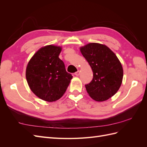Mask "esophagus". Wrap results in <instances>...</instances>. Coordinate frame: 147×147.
I'll use <instances>...</instances> for the list:
<instances>
[{
	"label": "esophagus",
	"instance_id": "34e87169",
	"mask_svg": "<svg viewBox=\"0 0 147 147\" xmlns=\"http://www.w3.org/2000/svg\"><path fill=\"white\" fill-rule=\"evenodd\" d=\"M80 70H78L77 72H76L75 73V75H76V76H78V75H80Z\"/></svg>",
	"mask_w": 147,
	"mask_h": 147
}]
</instances>
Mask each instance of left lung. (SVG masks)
<instances>
[{
	"mask_svg": "<svg viewBox=\"0 0 147 147\" xmlns=\"http://www.w3.org/2000/svg\"><path fill=\"white\" fill-rule=\"evenodd\" d=\"M80 50L93 72L92 81L85 85L89 96L97 102L108 100L121 85L123 69L119 60L103 44L90 43L81 47Z\"/></svg>",
	"mask_w": 147,
	"mask_h": 147,
	"instance_id": "1",
	"label": "left lung"
}]
</instances>
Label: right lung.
Masks as SVG:
<instances>
[{"label":"right lung","instance_id":"add662e5","mask_svg":"<svg viewBox=\"0 0 147 147\" xmlns=\"http://www.w3.org/2000/svg\"><path fill=\"white\" fill-rule=\"evenodd\" d=\"M62 47L53 45L40 48L26 67V77L30 90L40 99L54 102L64 95L72 75L66 72L59 58Z\"/></svg>","mask_w":147,"mask_h":147}]
</instances>
